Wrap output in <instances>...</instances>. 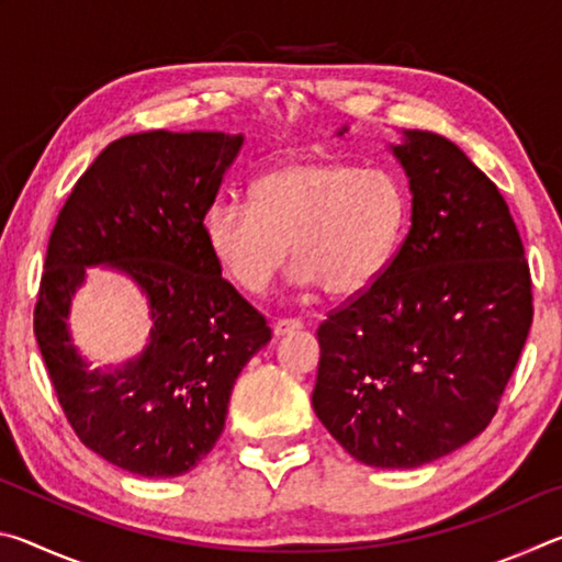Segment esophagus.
I'll use <instances>...</instances> for the list:
<instances>
[{"mask_svg": "<svg viewBox=\"0 0 562 562\" xmlns=\"http://www.w3.org/2000/svg\"><path fill=\"white\" fill-rule=\"evenodd\" d=\"M302 329V322L300 319H278L272 325V335L274 337H284V335H292V331H300Z\"/></svg>", "mask_w": 562, "mask_h": 562, "instance_id": "1", "label": "esophagus"}]
</instances>
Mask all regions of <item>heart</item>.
<instances>
[{
    "instance_id": "obj_1",
    "label": "heart",
    "mask_w": 562,
    "mask_h": 562,
    "mask_svg": "<svg viewBox=\"0 0 562 562\" xmlns=\"http://www.w3.org/2000/svg\"><path fill=\"white\" fill-rule=\"evenodd\" d=\"M404 225L406 193L392 173L297 158L265 170L252 183V203H215L205 240L245 292L268 290L292 252L300 290L351 297L386 270Z\"/></svg>"
}]
</instances>
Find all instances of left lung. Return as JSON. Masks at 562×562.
Here are the masks:
<instances>
[{
	"mask_svg": "<svg viewBox=\"0 0 562 562\" xmlns=\"http://www.w3.org/2000/svg\"><path fill=\"white\" fill-rule=\"evenodd\" d=\"M389 154L408 178L412 227L372 288L319 325L312 406L357 461L418 469L491 424L532 294L508 205L459 146L404 131Z\"/></svg>",
	"mask_w": 562,
	"mask_h": 562,
	"instance_id": "obj_1",
	"label": "left lung"
}]
</instances>
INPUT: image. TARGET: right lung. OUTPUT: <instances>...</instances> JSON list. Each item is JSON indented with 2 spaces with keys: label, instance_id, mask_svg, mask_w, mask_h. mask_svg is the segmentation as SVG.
Returning <instances> with one entry per match:
<instances>
[{
  "label": "right lung",
  "instance_id": "add662e5",
  "mask_svg": "<svg viewBox=\"0 0 562 562\" xmlns=\"http://www.w3.org/2000/svg\"><path fill=\"white\" fill-rule=\"evenodd\" d=\"M243 133L148 131L113 140L74 186L46 250L34 335L87 449L144 479L195 469L221 439L243 367L268 322L223 278L205 240ZM89 267L134 282L151 331L136 358L93 368L70 335Z\"/></svg>",
  "mask_w": 562,
  "mask_h": 562
}]
</instances>
